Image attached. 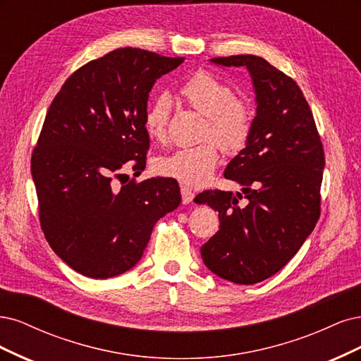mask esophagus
Listing matches in <instances>:
<instances>
[{
    "instance_id": "34e87169",
    "label": "esophagus",
    "mask_w": 361,
    "mask_h": 361,
    "mask_svg": "<svg viewBox=\"0 0 361 361\" xmlns=\"http://www.w3.org/2000/svg\"><path fill=\"white\" fill-rule=\"evenodd\" d=\"M195 197V193L192 189H189L188 185H181V200H183V204H190L193 201Z\"/></svg>"
}]
</instances>
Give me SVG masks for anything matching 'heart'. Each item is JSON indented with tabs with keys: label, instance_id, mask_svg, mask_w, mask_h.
<instances>
[{
	"label": "heart",
	"instance_id": "b5f03b06",
	"mask_svg": "<svg viewBox=\"0 0 361 361\" xmlns=\"http://www.w3.org/2000/svg\"><path fill=\"white\" fill-rule=\"evenodd\" d=\"M180 94L192 109L205 117L202 137L213 139L229 154H237L249 144L253 115L246 103L224 80L207 72H197L180 87ZM171 99L160 94L148 104L144 126L149 137L161 141L166 136ZM219 148L212 141L192 148H180L159 157L154 169L160 176L189 185H200L212 178L219 164Z\"/></svg>",
	"mask_w": 361,
	"mask_h": 361
}]
</instances>
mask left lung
Returning a JSON list of instances; mask_svg holds the SVG:
<instances>
[{"instance_id": "1", "label": "left lung", "mask_w": 361, "mask_h": 361, "mask_svg": "<svg viewBox=\"0 0 361 361\" xmlns=\"http://www.w3.org/2000/svg\"><path fill=\"white\" fill-rule=\"evenodd\" d=\"M210 61L247 68L257 112L249 144L224 173L241 185L246 207H240L231 192L205 190L195 197L196 204L216 210L220 222V229L201 247V257L216 276L253 285L282 270L315 228L324 149L295 80L257 55Z\"/></svg>"}]
</instances>
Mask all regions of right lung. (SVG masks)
I'll return each instance as SVG.
<instances>
[{"label":"right lung","mask_w":361,"mask_h":361,"mask_svg":"<svg viewBox=\"0 0 361 361\" xmlns=\"http://www.w3.org/2000/svg\"><path fill=\"white\" fill-rule=\"evenodd\" d=\"M184 58L137 48L112 51L68 78L46 114L31 176L40 225L52 250L91 279L129 271L142 258L160 217L181 202L177 180L123 183L127 161L145 168L144 115L156 80Z\"/></svg>","instance_id":"right-lung-1"}]
</instances>
